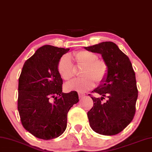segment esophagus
Returning <instances> with one entry per match:
<instances>
[{
  "instance_id": "obj_1",
  "label": "esophagus",
  "mask_w": 152,
  "mask_h": 152,
  "mask_svg": "<svg viewBox=\"0 0 152 152\" xmlns=\"http://www.w3.org/2000/svg\"><path fill=\"white\" fill-rule=\"evenodd\" d=\"M85 96V94H83V93H78V97L79 99H82L83 97H84Z\"/></svg>"
}]
</instances>
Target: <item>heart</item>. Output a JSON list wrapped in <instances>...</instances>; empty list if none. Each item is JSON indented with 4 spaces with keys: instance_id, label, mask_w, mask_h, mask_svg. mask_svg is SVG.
Listing matches in <instances>:
<instances>
[{
    "instance_id": "obj_1",
    "label": "heart",
    "mask_w": 152,
    "mask_h": 152,
    "mask_svg": "<svg viewBox=\"0 0 152 152\" xmlns=\"http://www.w3.org/2000/svg\"><path fill=\"white\" fill-rule=\"evenodd\" d=\"M77 66L83 67L81 76L83 78L76 79L66 84L65 88L67 91L86 92L97 83H102L108 74V66L105 61L97 59V55L88 50H80L74 53ZM57 69L59 75L64 80L68 81L75 74V67L68 55H65L59 59Z\"/></svg>"
}]
</instances>
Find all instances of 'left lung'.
Segmentation results:
<instances>
[{"label": "left lung", "mask_w": 152, "mask_h": 152, "mask_svg": "<svg viewBox=\"0 0 152 152\" xmlns=\"http://www.w3.org/2000/svg\"><path fill=\"white\" fill-rule=\"evenodd\" d=\"M85 49L102 55L109 69L106 78L93 91L101 97H91L93 107L87 113L89 124L99 134L114 135L131 123L135 114V74L129 57L114 42H102ZM105 97L108 99L103 103Z\"/></svg>", "instance_id": "1"}]
</instances>
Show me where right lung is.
<instances>
[{
  "label": "right lung",
  "instance_id": "add662e5",
  "mask_svg": "<svg viewBox=\"0 0 152 152\" xmlns=\"http://www.w3.org/2000/svg\"><path fill=\"white\" fill-rule=\"evenodd\" d=\"M69 49L40 47L26 60L18 85V109L23 128L37 138L50 140L64 133L69 109L78 102L76 91L62 92L57 66Z\"/></svg>",
  "mask_w": 152,
  "mask_h": 152
}]
</instances>
